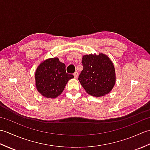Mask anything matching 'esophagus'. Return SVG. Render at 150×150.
Masks as SVG:
<instances>
[{"label":"esophagus","instance_id":"1","mask_svg":"<svg viewBox=\"0 0 150 150\" xmlns=\"http://www.w3.org/2000/svg\"><path fill=\"white\" fill-rule=\"evenodd\" d=\"M78 72L77 71H75V73H74V74H73V75H74V77L75 78V79H77V77H78Z\"/></svg>","mask_w":150,"mask_h":150}]
</instances>
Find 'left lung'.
Listing matches in <instances>:
<instances>
[{
  "instance_id": "8db88e82",
  "label": "left lung",
  "mask_w": 150,
  "mask_h": 150,
  "mask_svg": "<svg viewBox=\"0 0 150 150\" xmlns=\"http://www.w3.org/2000/svg\"><path fill=\"white\" fill-rule=\"evenodd\" d=\"M82 63L79 81L86 93L96 97L109 93L115 84L116 73L108 56L102 53L84 55Z\"/></svg>"
}]
</instances>
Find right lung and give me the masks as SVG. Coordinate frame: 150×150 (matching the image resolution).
<instances>
[{
    "label": "right lung",
    "instance_id": "1",
    "mask_svg": "<svg viewBox=\"0 0 150 150\" xmlns=\"http://www.w3.org/2000/svg\"><path fill=\"white\" fill-rule=\"evenodd\" d=\"M74 76L66 71V66L57 57L43 60L36 69L35 79L39 93L43 97L55 98L62 93L66 84Z\"/></svg>",
    "mask_w": 150,
    "mask_h": 150
}]
</instances>
